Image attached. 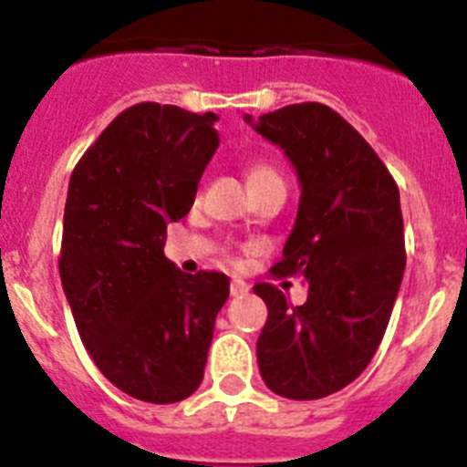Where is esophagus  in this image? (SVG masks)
Returning <instances> with one entry per match:
<instances>
[{
  "label": "esophagus",
  "mask_w": 467,
  "mask_h": 467,
  "mask_svg": "<svg viewBox=\"0 0 467 467\" xmlns=\"http://www.w3.org/2000/svg\"><path fill=\"white\" fill-rule=\"evenodd\" d=\"M231 296H243V295H247V292H250V285L245 283V280H241V278H234L231 280Z\"/></svg>",
  "instance_id": "34e87169"
}]
</instances>
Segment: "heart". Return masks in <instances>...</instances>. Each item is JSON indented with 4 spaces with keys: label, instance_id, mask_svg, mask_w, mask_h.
Wrapping results in <instances>:
<instances>
[{
    "label": "heart",
    "instance_id": "1",
    "mask_svg": "<svg viewBox=\"0 0 467 467\" xmlns=\"http://www.w3.org/2000/svg\"><path fill=\"white\" fill-rule=\"evenodd\" d=\"M283 182V177L278 175L274 166L269 163H264V161H253L250 166H247V184L250 189H262V187H269V184H278Z\"/></svg>",
    "mask_w": 467,
    "mask_h": 467
}]
</instances>
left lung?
Instances as JSON below:
<instances>
[{
    "label": "left lung",
    "mask_w": 467,
    "mask_h": 467,
    "mask_svg": "<svg viewBox=\"0 0 467 467\" xmlns=\"http://www.w3.org/2000/svg\"><path fill=\"white\" fill-rule=\"evenodd\" d=\"M245 121L278 144L301 184L295 229L271 274L308 283L301 306L274 285H254L269 308L259 374L283 398H325L365 372L393 313L407 259L398 184L327 105L301 102Z\"/></svg>",
    "instance_id": "8db88e82"
}]
</instances>
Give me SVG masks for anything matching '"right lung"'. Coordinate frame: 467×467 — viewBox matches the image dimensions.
Instances as JSON below:
<instances>
[{
	"instance_id": "obj_1",
	"label": "right lung",
	"mask_w": 467,
	"mask_h": 467,
	"mask_svg": "<svg viewBox=\"0 0 467 467\" xmlns=\"http://www.w3.org/2000/svg\"><path fill=\"white\" fill-rule=\"evenodd\" d=\"M217 114L140 102L90 144L69 177L60 280L86 350L119 390L171 404L203 381L214 317L229 296L217 271L184 274L163 254L220 147Z\"/></svg>"
}]
</instances>
